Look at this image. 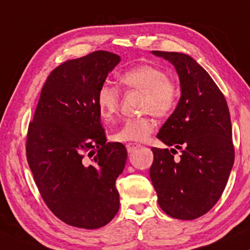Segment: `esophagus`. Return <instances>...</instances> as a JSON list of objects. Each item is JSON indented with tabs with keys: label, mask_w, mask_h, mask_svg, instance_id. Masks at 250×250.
Listing matches in <instances>:
<instances>
[{
	"label": "esophagus",
	"mask_w": 250,
	"mask_h": 250,
	"mask_svg": "<svg viewBox=\"0 0 250 250\" xmlns=\"http://www.w3.org/2000/svg\"><path fill=\"white\" fill-rule=\"evenodd\" d=\"M139 146L140 145H138V143H127V145H126V149H127V151L131 153L134 151L135 149H138Z\"/></svg>",
	"instance_id": "obj_1"
}]
</instances>
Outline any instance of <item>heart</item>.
<instances>
[{
    "instance_id": "1",
    "label": "heart",
    "mask_w": 250,
    "mask_h": 250,
    "mask_svg": "<svg viewBox=\"0 0 250 250\" xmlns=\"http://www.w3.org/2000/svg\"><path fill=\"white\" fill-rule=\"evenodd\" d=\"M122 86L128 91L143 93L141 110L157 117H167L172 114L179 101V87L167 76L163 68L143 63L126 70L119 77ZM121 94L118 87L104 84L98 90L97 104L99 114L104 121H111L119 110ZM156 121L151 116L129 118L112 134L116 142H141L156 129Z\"/></svg>"
}]
</instances>
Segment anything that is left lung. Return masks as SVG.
<instances>
[{
  "mask_svg": "<svg viewBox=\"0 0 250 250\" xmlns=\"http://www.w3.org/2000/svg\"><path fill=\"white\" fill-rule=\"evenodd\" d=\"M174 64L179 104L157 138L175 149L151 148L150 179L158 204L170 217L194 220L220 199L234 163L230 111L209 74L188 54L152 51ZM181 150L179 159L173 155Z\"/></svg>",
  "mask_w": 250,
  "mask_h": 250,
  "instance_id": "1",
  "label": "left lung"
}]
</instances>
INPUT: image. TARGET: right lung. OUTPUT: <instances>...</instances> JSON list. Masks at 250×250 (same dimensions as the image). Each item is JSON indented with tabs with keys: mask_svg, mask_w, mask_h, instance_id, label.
Masks as SVG:
<instances>
[{
	"mask_svg": "<svg viewBox=\"0 0 250 250\" xmlns=\"http://www.w3.org/2000/svg\"><path fill=\"white\" fill-rule=\"evenodd\" d=\"M121 58L95 51L51 71L29 123L26 156L44 203L71 227L99 229L119 209L116 180L127 151L107 142L98 90Z\"/></svg>",
	"mask_w": 250,
	"mask_h": 250,
	"instance_id": "add662e5",
	"label": "right lung"
}]
</instances>
